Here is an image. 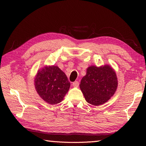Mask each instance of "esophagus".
<instances>
[{"mask_svg": "<svg viewBox=\"0 0 146 146\" xmlns=\"http://www.w3.org/2000/svg\"><path fill=\"white\" fill-rule=\"evenodd\" d=\"M79 84L80 83L78 81H75L73 83V86H75V87H78V86H79Z\"/></svg>", "mask_w": 146, "mask_h": 146, "instance_id": "1", "label": "esophagus"}]
</instances>
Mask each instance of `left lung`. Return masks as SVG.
Masks as SVG:
<instances>
[{"label": "left lung", "instance_id": "left-lung-1", "mask_svg": "<svg viewBox=\"0 0 146 146\" xmlns=\"http://www.w3.org/2000/svg\"><path fill=\"white\" fill-rule=\"evenodd\" d=\"M115 72L108 65L90 66L80 84L86 101L95 106L107 102L115 92L118 83Z\"/></svg>", "mask_w": 146, "mask_h": 146}]
</instances>
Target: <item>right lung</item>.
<instances>
[{
  "label": "right lung",
  "mask_w": 146,
  "mask_h": 146,
  "mask_svg": "<svg viewBox=\"0 0 146 146\" xmlns=\"http://www.w3.org/2000/svg\"><path fill=\"white\" fill-rule=\"evenodd\" d=\"M35 82L38 94L51 105L60 103L70 86L66 75L56 66L42 68L37 73Z\"/></svg>",
  "instance_id": "obj_1"
}]
</instances>
